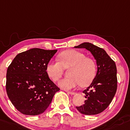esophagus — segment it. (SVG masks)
Masks as SVG:
<instances>
[{
  "label": "esophagus",
  "instance_id": "obj_1",
  "mask_svg": "<svg viewBox=\"0 0 130 130\" xmlns=\"http://www.w3.org/2000/svg\"><path fill=\"white\" fill-rule=\"evenodd\" d=\"M67 93H68L70 94V95H74L76 94L75 92H72V91H67Z\"/></svg>",
  "mask_w": 130,
  "mask_h": 130
}]
</instances>
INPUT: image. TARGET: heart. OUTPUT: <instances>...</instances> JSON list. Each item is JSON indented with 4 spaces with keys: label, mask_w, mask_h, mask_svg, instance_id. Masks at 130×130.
<instances>
[{
    "label": "heart",
    "mask_w": 130,
    "mask_h": 130,
    "mask_svg": "<svg viewBox=\"0 0 130 130\" xmlns=\"http://www.w3.org/2000/svg\"><path fill=\"white\" fill-rule=\"evenodd\" d=\"M59 61L50 60L46 67L48 75L55 82L58 81L63 72V68L72 67L69 77L62 79L59 86L65 90H72L79 84L88 85L96 73V64L90 58H86L82 53L75 50L63 52L58 56Z\"/></svg>",
    "instance_id": "1"
}]
</instances>
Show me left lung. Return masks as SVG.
<instances>
[{
	"mask_svg": "<svg viewBox=\"0 0 130 130\" xmlns=\"http://www.w3.org/2000/svg\"><path fill=\"white\" fill-rule=\"evenodd\" d=\"M75 48H85L91 52L97 65L95 78L88 88L83 91L85 94V104L76 106L78 111L86 115L102 113L109 106L117 89V67L104 49L84 42Z\"/></svg>",
	"mask_w": 130,
	"mask_h": 130,
	"instance_id": "8db88e82",
	"label": "left lung"
}]
</instances>
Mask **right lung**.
Instances as JSON below:
<instances>
[{"label": "right lung", "mask_w": 130, "mask_h": 130, "mask_svg": "<svg viewBox=\"0 0 130 130\" xmlns=\"http://www.w3.org/2000/svg\"><path fill=\"white\" fill-rule=\"evenodd\" d=\"M57 50L34 48L16 55L7 71L8 97L26 115L43 113L60 88L49 78L46 67Z\"/></svg>", "instance_id": "right-lung-1"}]
</instances>
